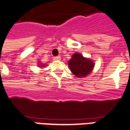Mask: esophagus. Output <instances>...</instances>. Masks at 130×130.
<instances>
[{
  "instance_id": "obj_1",
  "label": "esophagus",
  "mask_w": 130,
  "mask_h": 130,
  "mask_svg": "<svg viewBox=\"0 0 130 130\" xmlns=\"http://www.w3.org/2000/svg\"><path fill=\"white\" fill-rule=\"evenodd\" d=\"M61 58H60V56H56V57H54V60H60Z\"/></svg>"
}]
</instances>
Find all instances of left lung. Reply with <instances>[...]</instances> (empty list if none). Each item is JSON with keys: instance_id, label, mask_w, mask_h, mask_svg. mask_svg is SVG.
<instances>
[{"instance_id": "left-lung-1", "label": "left lung", "mask_w": 130, "mask_h": 130, "mask_svg": "<svg viewBox=\"0 0 130 130\" xmlns=\"http://www.w3.org/2000/svg\"><path fill=\"white\" fill-rule=\"evenodd\" d=\"M68 66L75 76L83 77L91 72L94 65L91 60L83 58L81 54L76 53L69 60Z\"/></svg>"}]
</instances>
